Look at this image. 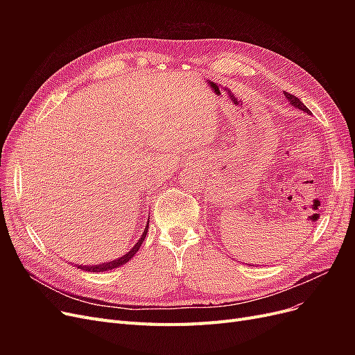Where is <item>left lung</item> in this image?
<instances>
[{"mask_svg":"<svg viewBox=\"0 0 355 355\" xmlns=\"http://www.w3.org/2000/svg\"><path fill=\"white\" fill-rule=\"evenodd\" d=\"M285 96L288 98V101L295 106V107H297V109H301V110H304V112H308L309 114V109L300 101L297 99L295 95H292V93H288V92H285Z\"/></svg>","mask_w":355,"mask_h":355,"instance_id":"1","label":"left lung"}]
</instances>
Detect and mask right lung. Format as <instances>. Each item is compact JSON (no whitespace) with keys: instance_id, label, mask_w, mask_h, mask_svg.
<instances>
[{"instance_id":"obj_1","label":"right lung","mask_w":355,"mask_h":355,"mask_svg":"<svg viewBox=\"0 0 355 355\" xmlns=\"http://www.w3.org/2000/svg\"><path fill=\"white\" fill-rule=\"evenodd\" d=\"M148 226H149V225H146V227H145V230H144L141 239L138 240V243H137L132 249H130L126 254H123L122 257H119V259H116V260H112V262H109V263H102V265H96V266H82V265H76V266H78L79 269H82V270H86V272H106V270L115 269V268H118V266L126 263L128 260L132 259V257L135 256V253L139 250V248H141V245H142V241H144L145 237H146Z\"/></svg>"}]
</instances>
